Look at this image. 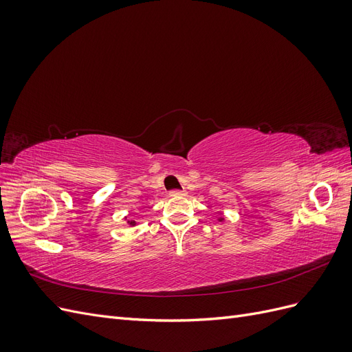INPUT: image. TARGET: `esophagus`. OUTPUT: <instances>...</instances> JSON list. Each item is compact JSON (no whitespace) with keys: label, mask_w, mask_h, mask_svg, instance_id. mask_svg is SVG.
Returning <instances> with one entry per match:
<instances>
[{"label":"esophagus","mask_w":352,"mask_h":352,"mask_svg":"<svg viewBox=\"0 0 352 352\" xmlns=\"http://www.w3.org/2000/svg\"><path fill=\"white\" fill-rule=\"evenodd\" d=\"M170 195H172V197L185 195V190H177V189H175V190H170Z\"/></svg>","instance_id":"34e87169"}]
</instances>
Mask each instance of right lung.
<instances>
[{
  "label": "right lung",
  "mask_w": 352,
  "mask_h": 352,
  "mask_svg": "<svg viewBox=\"0 0 352 352\" xmlns=\"http://www.w3.org/2000/svg\"><path fill=\"white\" fill-rule=\"evenodd\" d=\"M133 223H135V221H131V225H133Z\"/></svg>",
  "instance_id": "right-lung-1"
}]
</instances>
